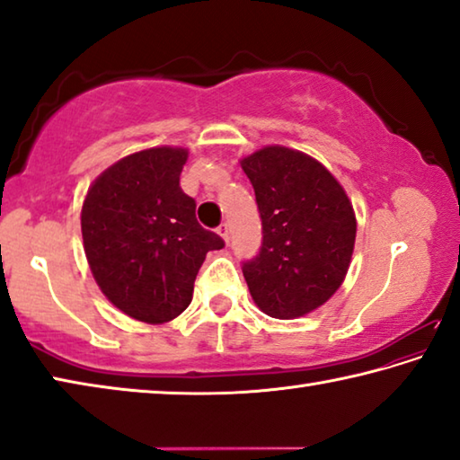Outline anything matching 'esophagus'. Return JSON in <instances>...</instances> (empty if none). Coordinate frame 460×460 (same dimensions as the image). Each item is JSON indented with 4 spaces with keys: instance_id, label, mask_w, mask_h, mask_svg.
<instances>
[{
    "instance_id": "34e87169",
    "label": "esophagus",
    "mask_w": 460,
    "mask_h": 460,
    "mask_svg": "<svg viewBox=\"0 0 460 460\" xmlns=\"http://www.w3.org/2000/svg\"><path fill=\"white\" fill-rule=\"evenodd\" d=\"M217 233H219V235H221L225 241H229V225H227V223H221L219 227H217Z\"/></svg>"
}]
</instances>
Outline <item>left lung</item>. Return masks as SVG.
Returning <instances> with one entry per match:
<instances>
[{
  "instance_id": "obj_1",
  "label": "left lung",
  "mask_w": 460,
  "mask_h": 460,
  "mask_svg": "<svg viewBox=\"0 0 460 460\" xmlns=\"http://www.w3.org/2000/svg\"><path fill=\"white\" fill-rule=\"evenodd\" d=\"M241 168L263 235L258 255L241 266L252 298L282 321L313 313L339 290L351 263L353 205L321 162L290 147H263Z\"/></svg>"
}]
</instances>
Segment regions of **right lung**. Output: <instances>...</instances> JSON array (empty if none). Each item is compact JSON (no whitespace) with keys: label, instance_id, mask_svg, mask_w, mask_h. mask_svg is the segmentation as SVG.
Wrapping results in <instances>:
<instances>
[{"label":"right lung","instance_id":"1","mask_svg":"<svg viewBox=\"0 0 460 460\" xmlns=\"http://www.w3.org/2000/svg\"><path fill=\"white\" fill-rule=\"evenodd\" d=\"M189 152L152 147L107 168L83 202L81 229L93 276L109 302L160 324L189 308L207 253L225 247L200 227L181 189Z\"/></svg>","mask_w":460,"mask_h":460}]
</instances>
